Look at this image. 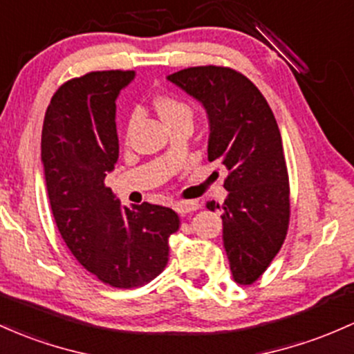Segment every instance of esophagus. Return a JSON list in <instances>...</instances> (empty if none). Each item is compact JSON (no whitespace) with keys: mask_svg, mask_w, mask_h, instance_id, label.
Returning <instances> with one entry per match:
<instances>
[{"mask_svg":"<svg viewBox=\"0 0 354 354\" xmlns=\"http://www.w3.org/2000/svg\"><path fill=\"white\" fill-rule=\"evenodd\" d=\"M174 212H178L180 215H186V213H192V212H196L198 208H200V205H198V201H176V203L173 205Z\"/></svg>","mask_w":354,"mask_h":354,"instance_id":"esophagus-1","label":"esophagus"}]
</instances>
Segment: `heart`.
I'll use <instances>...</instances> for the list:
<instances>
[{
	"mask_svg": "<svg viewBox=\"0 0 354 354\" xmlns=\"http://www.w3.org/2000/svg\"><path fill=\"white\" fill-rule=\"evenodd\" d=\"M156 109L161 115L162 120H165L168 126H173L174 122H180V120L188 119L193 120V107L189 106L185 100L178 99L174 95H161L156 102ZM134 122V115L129 119V129Z\"/></svg>",
	"mask_w": 354,
	"mask_h": 354,
	"instance_id": "b5f03b06",
	"label": "heart"
}]
</instances>
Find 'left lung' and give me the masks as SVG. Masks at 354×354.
Instances as JSON below:
<instances>
[{"instance_id":"1","label":"left lung","mask_w":354,"mask_h":354,"mask_svg":"<svg viewBox=\"0 0 354 354\" xmlns=\"http://www.w3.org/2000/svg\"><path fill=\"white\" fill-rule=\"evenodd\" d=\"M169 82L203 106L208 115V161L227 173L223 247L234 281L254 284L281 250L289 227V176L272 109L245 75L228 67H189Z\"/></svg>"}]
</instances>
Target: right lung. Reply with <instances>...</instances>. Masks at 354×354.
I'll list each match as a JSON object with an SVG mask.
<instances>
[{
	"mask_svg": "<svg viewBox=\"0 0 354 354\" xmlns=\"http://www.w3.org/2000/svg\"><path fill=\"white\" fill-rule=\"evenodd\" d=\"M133 70L91 72L53 94L41 129L46 193L62 239L104 284H147L168 263V239L180 228L171 208L122 207L104 185L119 158L115 99Z\"/></svg>",
	"mask_w": 354,
	"mask_h": 354,
	"instance_id": "add662e5",
	"label": "right lung"
}]
</instances>
